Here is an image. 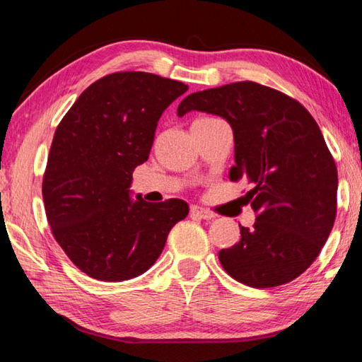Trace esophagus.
<instances>
[{
  "label": "esophagus",
  "instance_id": "34e87169",
  "mask_svg": "<svg viewBox=\"0 0 362 362\" xmlns=\"http://www.w3.org/2000/svg\"><path fill=\"white\" fill-rule=\"evenodd\" d=\"M191 214H192V216L200 218V219H213L214 218V214L211 211H208L202 206H195V205L191 206Z\"/></svg>",
  "mask_w": 362,
  "mask_h": 362
}]
</instances>
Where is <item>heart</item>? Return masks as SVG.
I'll return each instance as SVG.
<instances>
[{
    "mask_svg": "<svg viewBox=\"0 0 362 362\" xmlns=\"http://www.w3.org/2000/svg\"><path fill=\"white\" fill-rule=\"evenodd\" d=\"M213 117H204V119H199V120H211Z\"/></svg>",
    "mask_w": 362,
    "mask_h": 362,
    "instance_id": "obj_1",
    "label": "heart"
}]
</instances>
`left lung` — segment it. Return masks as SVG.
I'll return each instance as SVG.
<instances>
[{
	"label": "left lung",
	"instance_id": "1",
	"mask_svg": "<svg viewBox=\"0 0 362 362\" xmlns=\"http://www.w3.org/2000/svg\"><path fill=\"white\" fill-rule=\"evenodd\" d=\"M204 111L233 130L230 181L252 185L246 197L257 214L252 229L219 251L233 280L275 288L302 275L318 257L337 213V167L316 120L299 101L242 81L187 95L177 116Z\"/></svg>",
	"mask_w": 362,
	"mask_h": 362
}]
</instances>
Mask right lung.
<instances>
[{"label":"right lung","mask_w":362,"mask_h":362,"mask_svg":"<svg viewBox=\"0 0 362 362\" xmlns=\"http://www.w3.org/2000/svg\"><path fill=\"white\" fill-rule=\"evenodd\" d=\"M187 90L143 71L107 74L60 120L42 180L52 235L71 262L100 281H124L157 261L186 202L130 197L132 175L148 160L162 112Z\"/></svg>","instance_id":"obj_1"}]
</instances>
